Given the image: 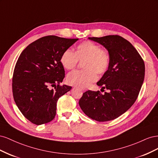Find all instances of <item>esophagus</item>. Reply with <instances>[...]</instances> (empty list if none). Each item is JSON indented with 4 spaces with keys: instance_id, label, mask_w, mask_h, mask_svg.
Listing matches in <instances>:
<instances>
[{
    "instance_id": "obj_1",
    "label": "esophagus",
    "mask_w": 158,
    "mask_h": 158,
    "mask_svg": "<svg viewBox=\"0 0 158 158\" xmlns=\"http://www.w3.org/2000/svg\"><path fill=\"white\" fill-rule=\"evenodd\" d=\"M81 90L82 91V92H85V91H86V89L85 88H80Z\"/></svg>"
}]
</instances>
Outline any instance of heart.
<instances>
[{"label":"heart","mask_w":158,"mask_h":158,"mask_svg":"<svg viewBox=\"0 0 158 158\" xmlns=\"http://www.w3.org/2000/svg\"><path fill=\"white\" fill-rule=\"evenodd\" d=\"M84 69L75 70L67 76L68 84L76 86H88L98 79V74H103L111 64V56L99 45L91 41H84L76 47L75 52L65 49L60 56V63L69 70L74 69L79 61H83Z\"/></svg>","instance_id":"heart-1"}]
</instances>
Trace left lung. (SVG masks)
I'll return each instance as SVG.
<instances>
[{
  "label": "left lung",
  "instance_id": "8db88e82",
  "mask_svg": "<svg viewBox=\"0 0 158 158\" xmlns=\"http://www.w3.org/2000/svg\"><path fill=\"white\" fill-rule=\"evenodd\" d=\"M89 39L103 45L111 56V64L98 85L108 89L88 90L83 94L79 105L93 120L106 122L115 119L135 103L145 75V64L140 55L130 42L117 35Z\"/></svg>",
  "mask_w": 158,
  "mask_h": 158
}]
</instances>
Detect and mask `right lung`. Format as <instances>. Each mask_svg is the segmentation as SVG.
Instances as JSON below:
<instances>
[{"label":"right lung","instance_id":"right-lung-1","mask_svg":"<svg viewBox=\"0 0 158 158\" xmlns=\"http://www.w3.org/2000/svg\"><path fill=\"white\" fill-rule=\"evenodd\" d=\"M78 40L45 36L27 46L19 56L12 76L13 97L23 115L33 124L51 122L59 98L71 89L60 84L65 76L60 56Z\"/></svg>","mask_w":158,"mask_h":158}]
</instances>
